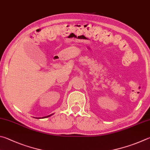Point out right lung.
<instances>
[{
    "label": "right lung",
    "mask_w": 150,
    "mask_h": 150,
    "mask_svg": "<svg viewBox=\"0 0 150 150\" xmlns=\"http://www.w3.org/2000/svg\"><path fill=\"white\" fill-rule=\"evenodd\" d=\"M53 115V113L52 114H51V115H47V116H45V117H33L34 118H36V119H44V118H47V117H50V116H51V115Z\"/></svg>",
    "instance_id": "right-lung-1"
}]
</instances>
